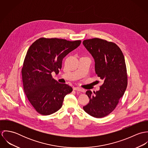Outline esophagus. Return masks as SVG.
Returning a JSON list of instances; mask_svg holds the SVG:
<instances>
[{"mask_svg":"<svg viewBox=\"0 0 148 148\" xmlns=\"http://www.w3.org/2000/svg\"><path fill=\"white\" fill-rule=\"evenodd\" d=\"M74 90H77V91H79V92H84V90H83V89L79 88V87H75L74 88Z\"/></svg>","mask_w":148,"mask_h":148,"instance_id":"esophagus-1","label":"esophagus"}]
</instances>
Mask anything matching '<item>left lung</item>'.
I'll return each instance as SVG.
<instances>
[{
    "mask_svg": "<svg viewBox=\"0 0 148 148\" xmlns=\"http://www.w3.org/2000/svg\"><path fill=\"white\" fill-rule=\"evenodd\" d=\"M83 44L95 60L96 74L104 80L99 91L86 92L89 102L83 109L94 117L102 118L116 108L127 89L124 56L117 44L106 40L93 38L85 40Z\"/></svg>",
    "mask_w": 148,
    "mask_h": 148,
    "instance_id": "obj_1",
    "label": "left lung"
}]
</instances>
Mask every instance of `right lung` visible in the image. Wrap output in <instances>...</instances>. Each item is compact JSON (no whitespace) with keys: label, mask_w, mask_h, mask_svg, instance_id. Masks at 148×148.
Wrapping results in <instances>:
<instances>
[{"label":"right lung","mask_w":148,"mask_h":148,"mask_svg":"<svg viewBox=\"0 0 148 148\" xmlns=\"http://www.w3.org/2000/svg\"><path fill=\"white\" fill-rule=\"evenodd\" d=\"M81 42L41 38L28 49L21 68L23 88L28 101L39 114L49 115L57 112L64 97L72 91L71 86L53 79L51 73H59L64 58Z\"/></svg>","instance_id":"right-lung-1"}]
</instances>
